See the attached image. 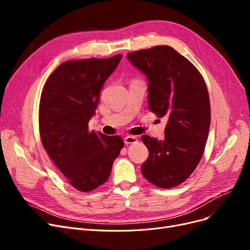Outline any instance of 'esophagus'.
Listing matches in <instances>:
<instances>
[{"instance_id": "1", "label": "esophagus", "mask_w": 250, "mask_h": 250, "mask_svg": "<svg viewBox=\"0 0 250 250\" xmlns=\"http://www.w3.org/2000/svg\"><path fill=\"white\" fill-rule=\"evenodd\" d=\"M137 142H138V139L133 136H126L125 138V144H126V145H129V144H136Z\"/></svg>"}]
</instances>
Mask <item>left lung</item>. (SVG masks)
<instances>
[{"label":"left lung","mask_w":250,"mask_h":250,"mask_svg":"<svg viewBox=\"0 0 250 250\" xmlns=\"http://www.w3.org/2000/svg\"><path fill=\"white\" fill-rule=\"evenodd\" d=\"M126 58L147 78L150 110L167 118L163 140L142 136L149 150L142 173L156 187L174 188L194 171L205 151L211 124L206 83L194 65L171 46L133 51Z\"/></svg>","instance_id":"obj_1"}]
</instances>
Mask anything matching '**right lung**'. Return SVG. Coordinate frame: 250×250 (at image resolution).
<instances>
[{
  "label": "right lung",
  "mask_w": 250,
  "mask_h": 250,
  "mask_svg": "<svg viewBox=\"0 0 250 250\" xmlns=\"http://www.w3.org/2000/svg\"><path fill=\"white\" fill-rule=\"evenodd\" d=\"M123 56L68 61L52 72L39 103V133L44 150L76 189L88 192L110 175L124 148L120 136L89 130L100 91Z\"/></svg>",
  "instance_id": "1"
}]
</instances>
